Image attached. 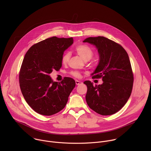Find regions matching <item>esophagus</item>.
Segmentation results:
<instances>
[{
    "mask_svg": "<svg viewBox=\"0 0 151 151\" xmlns=\"http://www.w3.org/2000/svg\"><path fill=\"white\" fill-rule=\"evenodd\" d=\"M75 83H76V84L77 85H80V84H81L82 82H81V81H79L76 80V81H75Z\"/></svg>",
    "mask_w": 151,
    "mask_h": 151,
    "instance_id": "obj_1",
    "label": "esophagus"
}]
</instances>
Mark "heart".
<instances>
[{
  "label": "heart",
  "instance_id": "heart-1",
  "mask_svg": "<svg viewBox=\"0 0 151 151\" xmlns=\"http://www.w3.org/2000/svg\"><path fill=\"white\" fill-rule=\"evenodd\" d=\"M75 51L77 54L85 61H88L92 58L94 55L93 50L87 45H79L76 47ZM70 57V54L69 52L64 53L61 58V62L63 64H67ZM71 75L75 78H79L81 77V74L78 72H72Z\"/></svg>",
  "mask_w": 151,
  "mask_h": 151
}]
</instances>
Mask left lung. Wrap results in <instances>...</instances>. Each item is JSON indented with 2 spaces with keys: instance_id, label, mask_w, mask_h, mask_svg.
<instances>
[{
  "instance_id": "left-lung-1",
  "label": "left lung",
  "mask_w": 151,
  "mask_h": 151,
  "mask_svg": "<svg viewBox=\"0 0 151 151\" xmlns=\"http://www.w3.org/2000/svg\"><path fill=\"white\" fill-rule=\"evenodd\" d=\"M83 42L97 49L99 62L91 75L102 78L103 82L95 86L90 81L83 82L87 86L86 101L99 114H114L125 104L132 91L134 78L128 55L121 45L103 36L90 37Z\"/></svg>"
}]
</instances>
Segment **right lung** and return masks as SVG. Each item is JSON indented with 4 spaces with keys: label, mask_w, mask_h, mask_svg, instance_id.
<instances>
[{
    "label": "right lung",
    "mask_w": 151,
    "mask_h": 151,
    "mask_svg": "<svg viewBox=\"0 0 151 151\" xmlns=\"http://www.w3.org/2000/svg\"><path fill=\"white\" fill-rule=\"evenodd\" d=\"M73 43L72 37L53 36L33 45L24 57L19 75L21 91L27 104L40 115L50 116L61 111L75 87L71 78L58 82L50 76L61 68L64 51Z\"/></svg>",
    "instance_id": "right-lung-1"
}]
</instances>
